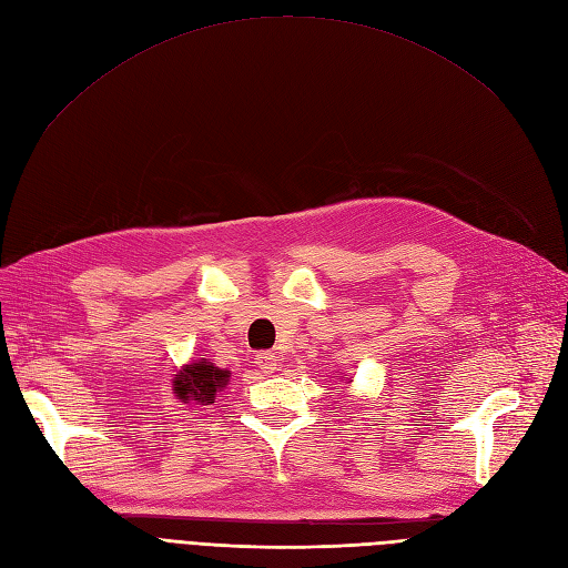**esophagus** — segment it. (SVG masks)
I'll return each instance as SVG.
<instances>
[{
    "instance_id": "1",
    "label": "esophagus",
    "mask_w": 568,
    "mask_h": 568,
    "mask_svg": "<svg viewBox=\"0 0 568 568\" xmlns=\"http://www.w3.org/2000/svg\"><path fill=\"white\" fill-rule=\"evenodd\" d=\"M255 365L261 367V372H263V374H272V372H277V367H280V363H277V355L270 353V351L257 353V355H255Z\"/></svg>"
}]
</instances>
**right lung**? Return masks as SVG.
Listing matches in <instances>:
<instances>
[{
	"label": "right lung",
	"mask_w": 568,
	"mask_h": 568,
	"mask_svg": "<svg viewBox=\"0 0 568 568\" xmlns=\"http://www.w3.org/2000/svg\"><path fill=\"white\" fill-rule=\"evenodd\" d=\"M230 382V372L220 369L213 363H189L184 365L173 379V390L182 403H196V405H211L215 400V393L225 388Z\"/></svg>",
	"instance_id": "1"
}]
</instances>
